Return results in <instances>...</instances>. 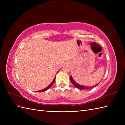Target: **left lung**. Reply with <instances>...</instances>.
Returning a JSON list of instances; mask_svg holds the SVG:
<instances>
[{"mask_svg":"<svg viewBox=\"0 0 125 125\" xmlns=\"http://www.w3.org/2000/svg\"><path fill=\"white\" fill-rule=\"evenodd\" d=\"M70 81H71V83H72L74 85V86H75L77 87V88H78L79 90H90V89H91L92 88H94V87L97 86L98 84H99V83H98L96 85H95L94 86H86L81 85H79L77 83H76V82L74 81V80L73 79L72 76H71L70 77Z\"/></svg>","mask_w":125,"mask_h":125,"instance_id":"left-lung-1","label":"left lung"}]
</instances>
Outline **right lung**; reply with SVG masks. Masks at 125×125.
I'll list each match as a JSON object with an SVG mask.
<instances>
[{
	"label": "right lung",
	"mask_w": 125,
	"mask_h": 125,
	"mask_svg": "<svg viewBox=\"0 0 125 125\" xmlns=\"http://www.w3.org/2000/svg\"><path fill=\"white\" fill-rule=\"evenodd\" d=\"M55 77L54 78V80H53V81L51 83H50L48 86L47 87H46V88H44V89H43V90H40V91H36V92H43V91H46V90H47L48 89H49L50 87H51L52 86V85L54 83V82H55Z\"/></svg>",
	"instance_id": "right-lung-1"
}]
</instances>
